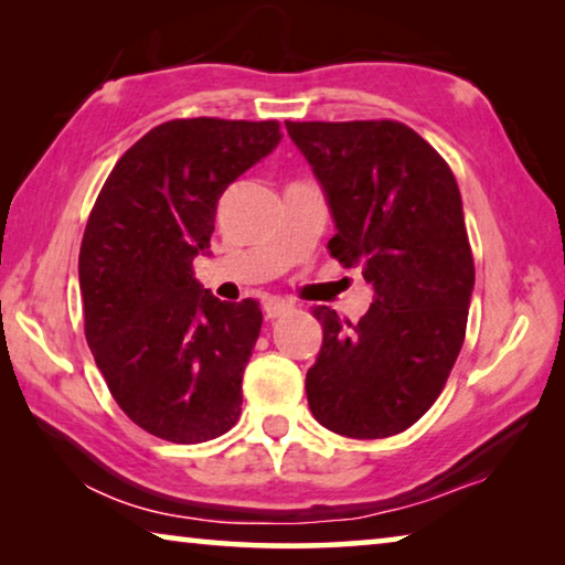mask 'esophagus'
<instances>
[{
  "instance_id": "esophagus-1",
  "label": "esophagus",
  "mask_w": 565,
  "mask_h": 565,
  "mask_svg": "<svg viewBox=\"0 0 565 565\" xmlns=\"http://www.w3.org/2000/svg\"><path fill=\"white\" fill-rule=\"evenodd\" d=\"M291 309H294V306L289 301L269 299V301L264 303V317L269 319V321H274V319H279V317H286V313H289Z\"/></svg>"
}]
</instances>
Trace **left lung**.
Wrapping results in <instances>:
<instances>
[{
    "label": "left lung",
    "instance_id": "1",
    "mask_svg": "<svg viewBox=\"0 0 565 565\" xmlns=\"http://www.w3.org/2000/svg\"><path fill=\"white\" fill-rule=\"evenodd\" d=\"M286 131L331 209V256L374 286L359 323L313 309L323 343L306 374L309 408L349 438L401 434L434 406L463 347L473 256L461 191L401 121H286Z\"/></svg>",
    "mask_w": 565,
    "mask_h": 565
}]
</instances>
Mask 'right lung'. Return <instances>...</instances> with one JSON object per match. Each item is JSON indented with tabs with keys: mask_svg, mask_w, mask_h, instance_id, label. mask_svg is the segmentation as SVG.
Returning a JSON list of instances; mask_svg holds the SVG:
<instances>
[{
	"mask_svg": "<svg viewBox=\"0 0 565 565\" xmlns=\"http://www.w3.org/2000/svg\"><path fill=\"white\" fill-rule=\"evenodd\" d=\"M279 121L174 119L117 161L79 252L84 333L111 396L171 444L226 434L262 331L254 299L218 301L194 279L226 186L271 154Z\"/></svg>",
	"mask_w": 565,
	"mask_h": 565,
	"instance_id": "obj_1",
	"label": "right lung"
}]
</instances>
